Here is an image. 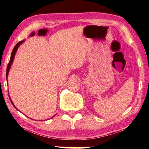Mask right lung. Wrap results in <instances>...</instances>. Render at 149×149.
I'll return each mask as SVG.
<instances>
[{"label": "right lung", "instance_id": "right-lung-1", "mask_svg": "<svg viewBox=\"0 0 149 149\" xmlns=\"http://www.w3.org/2000/svg\"><path fill=\"white\" fill-rule=\"evenodd\" d=\"M24 41H25V40H22V41H19L18 43H17L16 45H15V47H14V48H13V50H12V54H11V57H10V60L9 63H8V67H7V69H6V80H8V73H9V71H10V68H11V66H12V63H13V60H14V58H15V54H16V52H17V49H18V48H19V47L21 45L22 43H23V42H24ZM9 96H10V95H9ZM10 99L11 102H12L13 106L18 110V109L17 108L15 107V105L13 104V102H12V100H11L10 97ZM53 117H54V116H53ZM52 117H51V118H52Z\"/></svg>", "mask_w": 149, "mask_h": 149}]
</instances>
